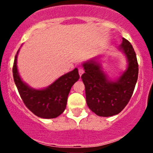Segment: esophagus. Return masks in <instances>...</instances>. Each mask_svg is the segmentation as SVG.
<instances>
[{
	"instance_id": "obj_1",
	"label": "esophagus",
	"mask_w": 153,
	"mask_h": 153,
	"mask_svg": "<svg viewBox=\"0 0 153 153\" xmlns=\"http://www.w3.org/2000/svg\"><path fill=\"white\" fill-rule=\"evenodd\" d=\"M78 73H79V75H80V76H81V75L84 73L83 69H82V68H79Z\"/></svg>"
}]
</instances>
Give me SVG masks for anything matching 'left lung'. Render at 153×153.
Returning <instances> with one entry per match:
<instances>
[{"label":"left lung","instance_id":"obj_1","mask_svg":"<svg viewBox=\"0 0 153 153\" xmlns=\"http://www.w3.org/2000/svg\"><path fill=\"white\" fill-rule=\"evenodd\" d=\"M118 50L125 56L127 65L115 80H111L103 71L99 57L82 64L85 73L81 78L85 88L87 105L100 117H112L120 113L131 99L137 80V59L131 43L122 38Z\"/></svg>","mask_w":153,"mask_h":153}]
</instances>
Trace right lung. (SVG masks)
Here are the masks:
<instances>
[{"mask_svg": "<svg viewBox=\"0 0 153 153\" xmlns=\"http://www.w3.org/2000/svg\"><path fill=\"white\" fill-rule=\"evenodd\" d=\"M19 50L16 54L13 75L21 98L26 106L37 117L44 119L56 118L65 109L70 91L80 78L78 68L60 76L46 88H33L23 81L19 73L17 57Z\"/></svg>", "mask_w": 153, "mask_h": 153, "instance_id": "1", "label": "right lung"}]
</instances>
